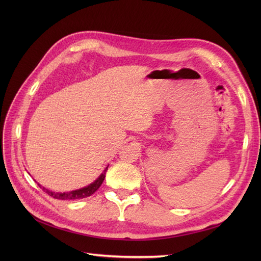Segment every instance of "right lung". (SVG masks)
Masks as SVG:
<instances>
[{
  "instance_id": "right-lung-1",
  "label": "right lung",
  "mask_w": 261,
  "mask_h": 261,
  "mask_svg": "<svg viewBox=\"0 0 261 261\" xmlns=\"http://www.w3.org/2000/svg\"><path fill=\"white\" fill-rule=\"evenodd\" d=\"M107 171H108V167L106 168V170L103 172H102V174L96 180L93 181V183H91L90 185L86 186L84 188L77 189V191H72V192H67V193H54V192L49 191V189H45L44 187H41L40 185H39V186H40L46 194L50 195L51 197H53V198H55V199H60V200L82 199V198H86V197H89L93 193L97 192V189L101 186L102 183H103L106 174H107Z\"/></svg>"
}]
</instances>
